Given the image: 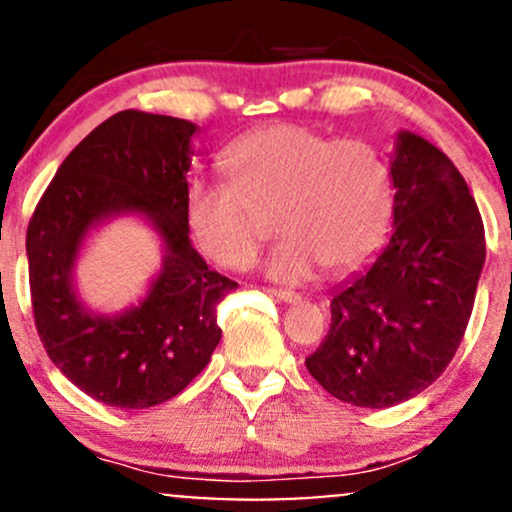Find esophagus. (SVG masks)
Returning a JSON list of instances; mask_svg holds the SVG:
<instances>
[{"instance_id": "1", "label": "esophagus", "mask_w": 512, "mask_h": 512, "mask_svg": "<svg viewBox=\"0 0 512 512\" xmlns=\"http://www.w3.org/2000/svg\"><path fill=\"white\" fill-rule=\"evenodd\" d=\"M277 301H284V304H297L301 299L297 292H289V289H267Z\"/></svg>"}]
</instances>
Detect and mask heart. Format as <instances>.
Wrapping results in <instances>:
<instances>
[{
	"instance_id": "heart-1",
	"label": "heart",
	"mask_w": 512,
	"mask_h": 512,
	"mask_svg": "<svg viewBox=\"0 0 512 512\" xmlns=\"http://www.w3.org/2000/svg\"><path fill=\"white\" fill-rule=\"evenodd\" d=\"M228 184H193L186 223L198 250L220 267L255 260L277 220L282 242L265 260L267 277L306 282L363 262L387 233L392 176L363 139H331L301 125H272L238 139L223 154Z\"/></svg>"
}]
</instances>
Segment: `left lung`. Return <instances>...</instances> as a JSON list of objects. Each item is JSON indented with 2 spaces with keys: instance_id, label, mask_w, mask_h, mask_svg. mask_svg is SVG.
Segmentation results:
<instances>
[{
  "instance_id": "obj_1",
  "label": "left lung",
  "mask_w": 512,
  "mask_h": 512,
  "mask_svg": "<svg viewBox=\"0 0 512 512\" xmlns=\"http://www.w3.org/2000/svg\"><path fill=\"white\" fill-rule=\"evenodd\" d=\"M390 174L395 233L368 270L336 289L331 328L306 358L326 392L370 410L400 405L444 373L486 262L481 213L441 149L400 132Z\"/></svg>"
}]
</instances>
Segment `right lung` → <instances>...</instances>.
I'll use <instances>...</instances> for the list:
<instances>
[{"instance_id": "add662e5", "label": "right lung", "mask_w": 512, "mask_h": 512, "mask_svg": "<svg viewBox=\"0 0 512 512\" xmlns=\"http://www.w3.org/2000/svg\"><path fill=\"white\" fill-rule=\"evenodd\" d=\"M188 120L125 110L98 125L56 171L26 230L34 321L58 370L93 400L144 410L179 395L220 341L218 304L238 282L208 270L186 223ZM147 217L165 245L148 297L122 315L77 299L72 267L93 227L117 214Z\"/></svg>"}]
</instances>
